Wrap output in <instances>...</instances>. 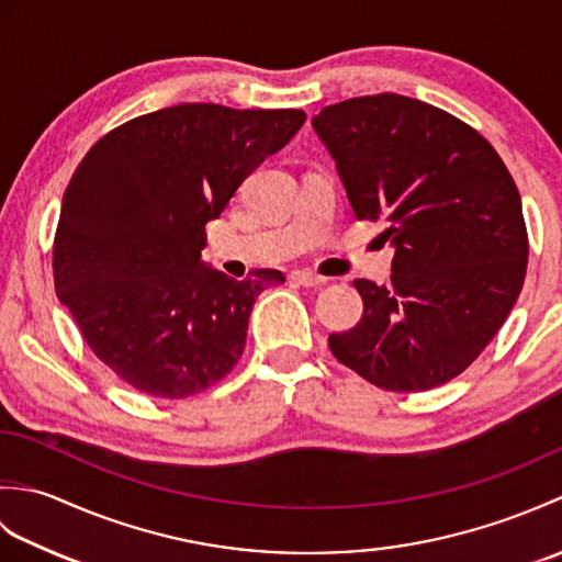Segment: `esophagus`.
Returning a JSON list of instances; mask_svg holds the SVG:
<instances>
[{
    "label": "esophagus",
    "instance_id": "1",
    "mask_svg": "<svg viewBox=\"0 0 562 562\" xmlns=\"http://www.w3.org/2000/svg\"><path fill=\"white\" fill-rule=\"evenodd\" d=\"M290 280H292L294 284H302V288H321V284L326 282L324 278H321V274L308 272V270H296V272H292Z\"/></svg>",
    "mask_w": 562,
    "mask_h": 562
}]
</instances>
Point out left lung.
<instances>
[{
	"label": "left lung",
	"mask_w": 562,
	"mask_h": 562,
	"mask_svg": "<svg viewBox=\"0 0 562 562\" xmlns=\"http://www.w3.org/2000/svg\"><path fill=\"white\" fill-rule=\"evenodd\" d=\"M314 130L355 217L384 222L396 246L389 288L355 280L364 312L330 333V352L386 391L447 384L495 338L527 278L515 178L479 130L398 93L326 105Z\"/></svg>",
	"instance_id": "8db88e82"
}]
</instances>
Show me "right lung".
Segmentation results:
<instances>
[{
	"instance_id": "right-lung-1",
	"label": "right lung",
	"mask_w": 562,
	"mask_h": 562,
	"mask_svg": "<svg viewBox=\"0 0 562 562\" xmlns=\"http://www.w3.org/2000/svg\"><path fill=\"white\" fill-rule=\"evenodd\" d=\"M306 121L304 111L178 103L103 135L71 173L53 244L55 292L127 386L188 398L236 367L258 294L200 260L205 224Z\"/></svg>"
}]
</instances>
